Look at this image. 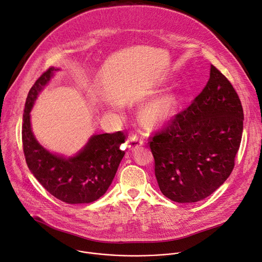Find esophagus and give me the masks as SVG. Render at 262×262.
<instances>
[{
	"label": "esophagus",
	"mask_w": 262,
	"mask_h": 262,
	"mask_svg": "<svg viewBox=\"0 0 262 262\" xmlns=\"http://www.w3.org/2000/svg\"><path fill=\"white\" fill-rule=\"evenodd\" d=\"M143 143H144V139L137 134H134L129 137V140H128V149L130 150L136 149L141 145H143Z\"/></svg>",
	"instance_id": "obj_1"
}]
</instances>
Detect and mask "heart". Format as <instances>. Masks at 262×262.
<instances>
[{"mask_svg":"<svg viewBox=\"0 0 262 262\" xmlns=\"http://www.w3.org/2000/svg\"><path fill=\"white\" fill-rule=\"evenodd\" d=\"M176 107L177 99L173 95H164L145 106L143 117L146 121L157 123L169 118L174 113Z\"/></svg>","mask_w":262,"mask_h":262,"instance_id":"b5f03b06","label":"heart"}]
</instances>
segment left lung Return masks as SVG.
Masks as SVG:
<instances>
[{"mask_svg":"<svg viewBox=\"0 0 262 262\" xmlns=\"http://www.w3.org/2000/svg\"><path fill=\"white\" fill-rule=\"evenodd\" d=\"M243 129L238 95L211 66L210 78L192 103L149 137L161 192L178 203H194L212 194L234 168Z\"/></svg>","mask_w":262,"mask_h":262,"instance_id":"obj_1","label":"left lung"}]
</instances>
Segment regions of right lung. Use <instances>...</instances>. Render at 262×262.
<instances>
[{
	"label": "right lung",
	"instance_id": "add662e5",
	"mask_svg": "<svg viewBox=\"0 0 262 262\" xmlns=\"http://www.w3.org/2000/svg\"><path fill=\"white\" fill-rule=\"evenodd\" d=\"M58 69L49 68L30 89L23 116L21 141L28 168L42 187L67 204H88L102 196L110 187L125 151L120 148L123 132L93 136L75 157L64 159L46 150L35 140L30 111L37 94Z\"/></svg>",
	"mask_w": 262,
	"mask_h": 262
}]
</instances>
